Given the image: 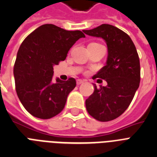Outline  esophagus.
<instances>
[{
	"instance_id": "34e87169",
	"label": "esophagus",
	"mask_w": 157,
	"mask_h": 157,
	"mask_svg": "<svg viewBox=\"0 0 157 157\" xmlns=\"http://www.w3.org/2000/svg\"><path fill=\"white\" fill-rule=\"evenodd\" d=\"M76 82H77V85H80V84L83 83L84 81H83V80H82V79H78Z\"/></svg>"
}]
</instances>
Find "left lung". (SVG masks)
<instances>
[{
	"label": "left lung",
	"instance_id": "left-lung-1",
	"mask_svg": "<svg viewBox=\"0 0 157 157\" xmlns=\"http://www.w3.org/2000/svg\"><path fill=\"white\" fill-rule=\"evenodd\" d=\"M83 33L102 38L108 48L106 64L94 75L105 80L107 86L97 88L94 84V91L86 100V108L96 120L112 121L126 110L139 87L138 54L130 37L117 27L103 24Z\"/></svg>",
	"mask_w": 157,
	"mask_h": 157
}]
</instances>
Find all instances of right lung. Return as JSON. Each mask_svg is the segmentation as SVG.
<instances>
[{
    "label": "right lung",
    "mask_w": 157,
    "mask_h": 157,
    "mask_svg": "<svg viewBox=\"0 0 157 157\" xmlns=\"http://www.w3.org/2000/svg\"><path fill=\"white\" fill-rule=\"evenodd\" d=\"M81 31H67L54 25H41L29 35L19 48L14 64L17 96L26 110L36 117L49 119L63 109L76 81L56 78L53 67L67 58L70 48L84 38Z\"/></svg>",
    "instance_id": "1"
}]
</instances>
